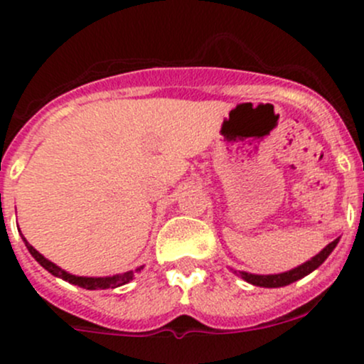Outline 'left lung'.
<instances>
[{
	"instance_id": "1",
	"label": "left lung",
	"mask_w": 364,
	"mask_h": 364,
	"mask_svg": "<svg viewBox=\"0 0 364 364\" xmlns=\"http://www.w3.org/2000/svg\"><path fill=\"white\" fill-rule=\"evenodd\" d=\"M338 241L340 240H335V241H333V243H329L328 247L324 248V250L318 252L315 257H311L310 260H306V262L301 264V266L294 267V269L285 271V273H278V274H252V273H247V271H240V277L243 278L245 282H248V284L257 285V287H267V289L285 287V285L292 284V282L301 280V278H304V277H306V274H310L311 271L317 269V267L321 266V264L324 262L326 259H328L329 253L335 250V247H336V245H338Z\"/></svg>"
}]
</instances>
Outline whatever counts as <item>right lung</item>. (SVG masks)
<instances>
[{
  "label": "right lung",
  "mask_w": 364,
  "mask_h": 364,
  "mask_svg": "<svg viewBox=\"0 0 364 364\" xmlns=\"http://www.w3.org/2000/svg\"><path fill=\"white\" fill-rule=\"evenodd\" d=\"M23 241L26 245V248H28L29 253H31L33 257H35L36 262L40 264L42 267H46L47 271H49L50 274H54V277L58 278H63L65 282H68V284H73V285H79V287L82 289H87V291H98V289H116V287H121V285L128 284L130 280H134L135 277V271H141L142 266L139 267V269L135 271H127V273H121V274H114V277H100V278H95V277H75V274H70L67 271L61 269L60 266H56L54 262H50V260H47L46 257L42 255V253H38L35 250V248L31 247V245L26 241V237L23 236Z\"/></svg>",
  "instance_id": "obj_1"
}]
</instances>
